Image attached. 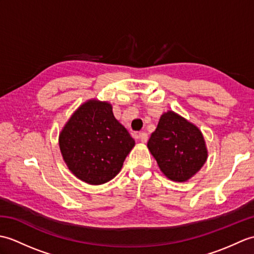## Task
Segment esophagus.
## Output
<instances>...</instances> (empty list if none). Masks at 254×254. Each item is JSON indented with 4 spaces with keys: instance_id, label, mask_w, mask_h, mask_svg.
Listing matches in <instances>:
<instances>
[{
    "instance_id": "1",
    "label": "esophagus",
    "mask_w": 254,
    "mask_h": 254,
    "mask_svg": "<svg viewBox=\"0 0 254 254\" xmlns=\"http://www.w3.org/2000/svg\"><path fill=\"white\" fill-rule=\"evenodd\" d=\"M137 137H138V139L142 143H146L148 141V135H147V133H145V132L139 133L138 135H137Z\"/></svg>"
}]
</instances>
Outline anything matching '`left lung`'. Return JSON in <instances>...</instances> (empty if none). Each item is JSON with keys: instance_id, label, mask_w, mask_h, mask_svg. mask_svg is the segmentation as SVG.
Wrapping results in <instances>:
<instances>
[{"instance_id": "8db88e82", "label": "left lung", "mask_w": 254, "mask_h": 254, "mask_svg": "<svg viewBox=\"0 0 254 254\" xmlns=\"http://www.w3.org/2000/svg\"><path fill=\"white\" fill-rule=\"evenodd\" d=\"M147 147L160 171L176 182L190 180L208 156L201 130L171 110L161 115Z\"/></svg>"}]
</instances>
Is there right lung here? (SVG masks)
<instances>
[{"label":"right lung","instance_id":"1","mask_svg":"<svg viewBox=\"0 0 254 254\" xmlns=\"http://www.w3.org/2000/svg\"><path fill=\"white\" fill-rule=\"evenodd\" d=\"M134 145L130 133L113 116L111 104L98 99L80 105L59 135L69 171L94 186L104 185L120 172Z\"/></svg>","mask_w":254,"mask_h":254}]
</instances>
